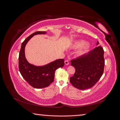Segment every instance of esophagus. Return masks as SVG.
<instances>
[{
  "mask_svg": "<svg viewBox=\"0 0 120 120\" xmlns=\"http://www.w3.org/2000/svg\"><path fill=\"white\" fill-rule=\"evenodd\" d=\"M64 64H66V65H68L69 64V61H68V60H65Z\"/></svg>",
  "mask_w": 120,
  "mask_h": 120,
  "instance_id": "1",
  "label": "esophagus"
}]
</instances>
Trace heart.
<instances>
[{
	"label": "heart",
	"instance_id": "obj_1",
	"mask_svg": "<svg viewBox=\"0 0 120 120\" xmlns=\"http://www.w3.org/2000/svg\"><path fill=\"white\" fill-rule=\"evenodd\" d=\"M73 47L75 49L82 48V49L80 51V54H82L85 53L86 50L89 49V46L86 44V41H81L75 42L73 45Z\"/></svg>",
	"mask_w": 120,
	"mask_h": 120
}]
</instances>
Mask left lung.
Masks as SVG:
<instances>
[{
  "label": "left lung",
  "mask_w": 120,
  "mask_h": 120,
  "mask_svg": "<svg viewBox=\"0 0 120 120\" xmlns=\"http://www.w3.org/2000/svg\"><path fill=\"white\" fill-rule=\"evenodd\" d=\"M97 41L96 48L75 59L71 60V66L75 71L70 78V82L75 88L86 90L92 88L103 75L105 60L103 48Z\"/></svg>",
  "instance_id": "obj_1"
}]
</instances>
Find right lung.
<instances>
[{
    "instance_id": "obj_1",
    "label": "right lung",
    "mask_w": 120,
    "mask_h": 120,
    "mask_svg": "<svg viewBox=\"0 0 120 120\" xmlns=\"http://www.w3.org/2000/svg\"><path fill=\"white\" fill-rule=\"evenodd\" d=\"M46 31L35 32L28 37L22 43L19 54V70L21 75L31 86L36 89L44 88L54 81L55 71L64 66V59H58L43 66H35L29 63L25 56V46L33 36L45 34Z\"/></svg>"
}]
</instances>
